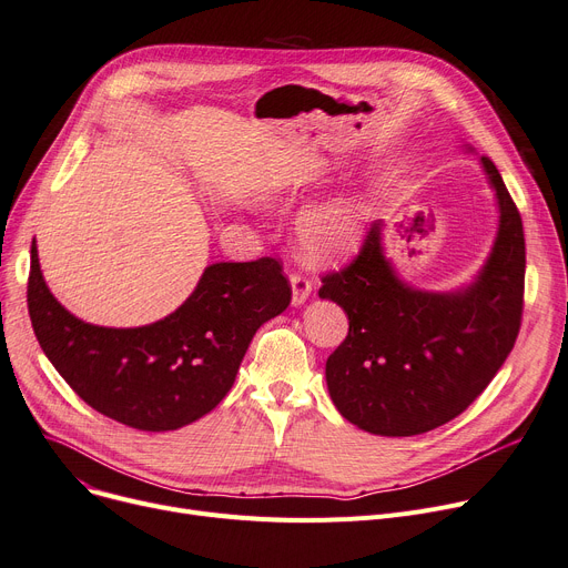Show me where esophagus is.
Returning a JSON list of instances; mask_svg holds the SVG:
<instances>
[{"mask_svg": "<svg viewBox=\"0 0 568 568\" xmlns=\"http://www.w3.org/2000/svg\"><path fill=\"white\" fill-rule=\"evenodd\" d=\"M290 285H292V306H302L313 292V283L302 274H292Z\"/></svg>", "mask_w": 568, "mask_h": 568, "instance_id": "1", "label": "esophagus"}]
</instances>
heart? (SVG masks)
<instances>
[{
  "mask_svg": "<svg viewBox=\"0 0 568 568\" xmlns=\"http://www.w3.org/2000/svg\"><path fill=\"white\" fill-rule=\"evenodd\" d=\"M364 232V209L349 197L322 202L300 219L296 234L311 260L329 262L347 255Z\"/></svg>",
  "mask_w": 568,
  "mask_h": 568,
  "instance_id": "b5f03b06",
  "label": "heart"
}]
</instances>
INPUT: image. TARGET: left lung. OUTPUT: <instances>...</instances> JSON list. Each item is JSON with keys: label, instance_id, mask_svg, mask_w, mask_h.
I'll return each mask as SVG.
<instances>
[{"label": "left lung", "instance_id": "1", "mask_svg": "<svg viewBox=\"0 0 568 568\" xmlns=\"http://www.w3.org/2000/svg\"><path fill=\"white\" fill-rule=\"evenodd\" d=\"M497 195L493 251L467 287L426 292L398 278L382 248V221L345 268L322 276L320 300L336 302L349 332L326 359V386L349 424L412 437L463 414L514 349L525 292V234L518 206L488 156Z\"/></svg>", "mask_w": 568, "mask_h": 568}]
</instances>
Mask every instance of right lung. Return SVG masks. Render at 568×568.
Wrapping results in <instances>:
<instances>
[{
	"label": "right lung",
	"mask_w": 568,
	"mask_h": 568,
	"mask_svg": "<svg viewBox=\"0 0 568 568\" xmlns=\"http://www.w3.org/2000/svg\"><path fill=\"white\" fill-rule=\"evenodd\" d=\"M290 300L278 260L216 262L168 317L110 329L54 300L32 242L27 308L41 349L89 407L146 433L176 430L212 412L232 389L255 332Z\"/></svg>",
	"instance_id": "add662e5"
}]
</instances>
